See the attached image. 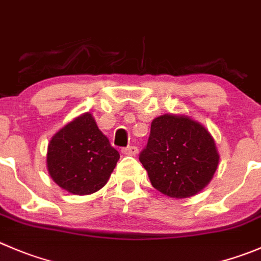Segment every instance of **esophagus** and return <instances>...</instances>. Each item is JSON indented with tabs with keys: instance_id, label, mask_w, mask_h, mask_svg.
Here are the masks:
<instances>
[{
	"instance_id": "esophagus-1",
	"label": "esophagus",
	"mask_w": 261,
	"mask_h": 261,
	"mask_svg": "<svg viewBox=\"0 0 261 261\" xmlns=\"http://www.w3.org/2000/svg\"><path fill=\"white\" fill-rule=\"evenodd\" d=\"M122 153L126 155H136L139 153V149L136 146H127V148L122 149Z\"/></svg>"
}]
</instances>
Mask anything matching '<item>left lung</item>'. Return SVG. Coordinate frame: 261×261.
Segmentation results:
<instances>
[{
  "mask_svg": "<svg viewBox=\"0 0 261 261\" xmlns=\"http://www.w3.org/2000/svg\"><path fill=\"white\" fill-rule=\"evenodd\" d=\"M139 161L154 189L169 198L185 199L211 182L219 155L203 125L186 116L163 115L151 122Z\"/></svg>",
  "mask_w": 261,
  "mask_h": 261,
  "instance_id": "1",
  "label": "left lung"
}]
</instances>
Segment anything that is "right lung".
<instances>
[{"label": "right lung", "mask_w": 261, "mask_h": 261, "mask_svg": "<svg viewBox=\"0 0 261 261\" xmlns=\"http://www.w3.org/2000/svg\"><path fill=\"white\" fill-rule=\"evenodd\" d=\"M120 153L100 133L90 113L61 128L48 145L47 167L53 181L75 195H88L107 184Z\"/></svg>", "instance_id": "add662e5"}]
</instances>
